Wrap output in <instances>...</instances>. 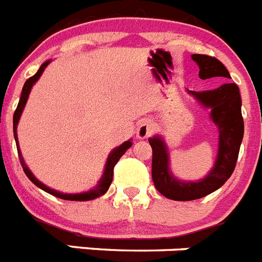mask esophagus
Listing matches in <instances>:
<instances>
[{
	"label": "esophagus",
	"instance_id": "obj_1",
	"mask_svg": "<svg viewBox=\"0 0 262 262\" xmlns=\"http://www.w3.org/2000/svg\"><path fill=\"white\" fill-rule=\"evenodd\" d=\"M152 131H154V123L149 119H143L139 122L136 135L139 139H145L151 135Z\"/></svg>",
	"mask_w": 262,
	"mask_h": 262
}]
</instances>
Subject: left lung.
<instances>
[{
  "label": "left lung",
  "instance_id": "8db88e82",
  "mask_svg": "<svg viewBox=\"0 0 262 262\" xmlns=\"http://www.w3.org/2000/svg\"><path fill=\"white\" fill-rule=\"evenodd\" d=\"M200 67V78H231L226 67L207 55H191ZM189 93L202 106L211 108L210 117L219 129V149L214 168L203 180L196 182L180 181L169 170V154L161 136L148 139L152 147V180L159 193L173 201H193L217 190L231 177L239 156L244 135L242 98L237 85L226 82L214 90Z\"/></svg>",
  "mask_w": 262,
  "mask_h": 262
}]
</instances>
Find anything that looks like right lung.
<instances>
[{
  "label": "right lung",
  "mask_w": 262,
  "mask_h": 262,
  "mask_svg": "<svg viewBox=\"0 0 262 262\" xmlns=\"http://www.w3.org/2000/svg\"><path fill=\"white\" fill-rule=\"evenodd\" d=\"M48 64H50V60H48V61H46L45 64H41L40 68H39V71L36 72L35 75L32 76V77H30L29 80L25 82V85H23V89H22V94H20V99H19V102H18V106H17V110H15V113H14L13 131H14V139H15V143H17V149H18V155H19L20 165H22V168H23V172L26 173V176L29 177V180L32 182V184L36 185L38 187H40L41 190H45V191H47V193L52 194V195L57 196V198H61V200H67V201H92V200H96V198L103 195V194H105L106 191L108 190V187H110V185H111V181H113V174H114L115 164L119 161L120 157L126 154L127 149H128L131 145H133L131 140H128V142H124L123 144H120L119 147L115 148L114 151L110 152V155H108V159H107V163H106V165H105V172H103V176L101 177V180H99L98 185H97L94 189H92V190L86 191V193L64 194V193H60V191L53 190V189H50V187L46 186L45 184H41L38 178L32 174L31 170L27 168V165L25 164V161H23V157H22V154H20L19 145H18V136H17L18 122H19L20 114H22L23 108H25V105H26V102H27V98H29V94H30V92H31L32 85L35 84L36 81L39 80V77H40L41 73H43V71H45L46 67H47Z\"/></svg>",
  "instance_id": "1"
}]
</instances>
